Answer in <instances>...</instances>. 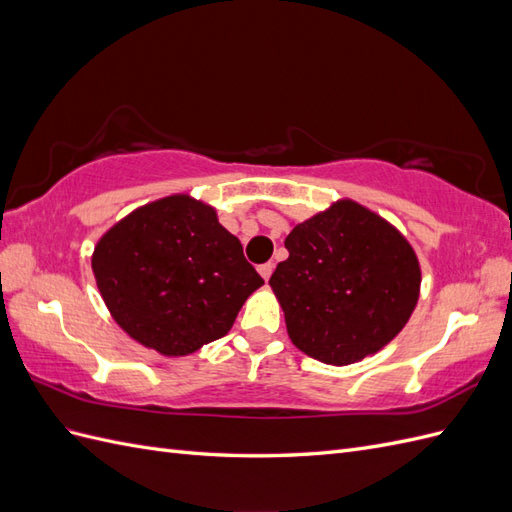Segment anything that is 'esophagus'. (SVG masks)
I'll list each match as a JSON object with an SVG mask.
<instances>
[{
	"label": "esophagus",
	"mask_w": 512,
	"mask_h": 512,
	"mask_svg": "<svg viewBox=\"0 0 512 512\" xmlns=\"http://www.w3.org/2000/svg\"><path fill=\"white\" fill-rule=\"evenodd\" d=\"M258 273L262 275V280L269 282V277H271V273H273V265H271V262H267V265H260V267H258Z\"/></svg>",
	"instance_id": "34e87169"
}]
</instances>
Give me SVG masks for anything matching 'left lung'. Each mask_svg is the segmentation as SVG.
Returning a JSON list of instances; mask_svg holds the SVG:
<instances>
[{
	"mask_svg": "<svg viewBox=\"0 0 512 512\" xmlns=\"http://www.w3.org/2000/svg\"><path fill=\"white\" fill-rule=\"evenodd\" d=\"M269 286L292 344L327 365H352L406 327L421 265L401 232L342 198L290 230Z\"/></svg>",
	"mask_w": 512,
	"mask_h": 512,
	"instance_id": "1",
	"label": "left lung"
}]
</instances>
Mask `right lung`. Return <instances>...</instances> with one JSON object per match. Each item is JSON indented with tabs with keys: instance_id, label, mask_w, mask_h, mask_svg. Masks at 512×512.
Instances as JSON below:
<instances>
[{
	"instance_id": "1",
	"label": "right lung",
	"mask_w": 512,
	"mask_h": 512,
	"mask_svg": "<svg viewBox=\"0 0 512 512\" xmlns=\"http://www.w3.org/2000/svg\"><path fill=\"white\" fill-rule=\"evenodd\" d=\"M91 269L119 327L164 356L224 337L265 284L215 209L188 194L153 200L108 228Z\"/></svg>"
}]
</instances>
